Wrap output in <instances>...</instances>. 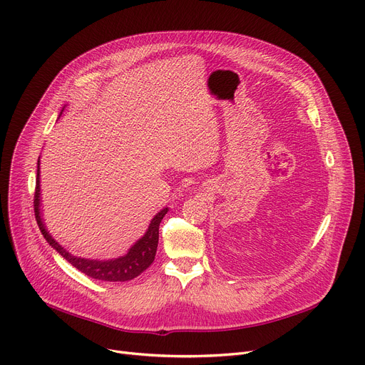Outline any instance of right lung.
Here are the masks:
<instances>
[{
  "label": "right lung",
  "instance_id": "add662e5",
  "mask_svg": "<svg viewBox=\"0 0 365 365\" xmlns=\"http://www.w3.org/2000/svg\"><path fill=\"white\" fill-rule=\"evenodd\" d=\"M67 105L63 106L60 115ZM41 156L38 159V175H36V191H35V216L39 225V230L46 240V242L61 255L71 266H74L81 273L88 274L92 279L96 280H105V282H127L137 277L140 273H143L155 260L156 248L159 241V223L170 210L168 207H163L160 212H158L153 219L150 220L149 227L143 237H140L130 248L125 255L117 257V259H108V260H98V259H85L71 255L68 250H66L57 240H55L43 220L42 215V202H41Z\"/></svg>",
  "mask_w": 365,
  "mask_h": 365
}]
</instances>
